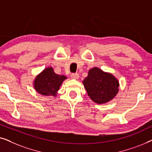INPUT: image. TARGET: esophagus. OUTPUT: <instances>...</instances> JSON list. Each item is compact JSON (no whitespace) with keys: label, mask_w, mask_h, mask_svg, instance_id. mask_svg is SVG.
<instances>
[{"label":"esophagus","mask_w":152,"mask_h":152,"mask_svg":"<svg viewBox=\"0 0 152 152\" xmlns=\"http://www.w3.org/2000/svg\"><path fill=\"white\" fill-rule=\"evenodd\" d=\"M70 77H71L72 79H74V80H77L80 76H79V74L77 73H72Z\"/></svg>","instance_id":"esophagus-1"}]
</instances>
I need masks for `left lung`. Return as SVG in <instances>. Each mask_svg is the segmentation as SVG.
I'll return each mask as SVG.
<instances>
[{
  "mask_svg": "<svg viewBox=\"0 0 152 152\" xmlns=\"http://www.w3.org/2000/svg\"><path fill=\"white\" fill-rule=\"evenodd\" d=\"M82 82L90 98L99 104L113 99L119 91L117 79L97 67L89 70L88 76Z\"/></svg>",
  "mask_w": 152,
  "mask_h": 152,
  "instance_id": "left-lung-1",
  "label": "left lung"
}]
</instances>
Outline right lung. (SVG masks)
Returning <instances> with one entry per match:
<instances>
[{
    "instance_id": "obj_1",
    "label": "right lung",
    "mask_w": 152,
    "mask_h": 152,
    "mask_svg": "<svg viewBox=\"0 0 152 152\" xmlns=\"http://www.w3.org/2000/svg\"><path fill=\"white\" fill-rule=\"evenodd\" d=\"M66 78V76L56 74L52 67L46 68L34 79V89L43 95L56 96L62 82Z\"/></svg>"
}]
</instances>
